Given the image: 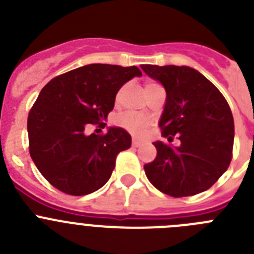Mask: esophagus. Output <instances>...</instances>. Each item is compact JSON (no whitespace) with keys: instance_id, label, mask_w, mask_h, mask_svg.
Listing matches in <instances>:
<instances>
[{"instance_id":"obj_1","label":"esophagus","mask_w":254,"mask_h":254,"mask_svg":"<svg viewBox=\"0 0 254 254\" xmlns=\"http://www.w3.org/2000/svg\"><path fill=\"white\" fill-rule=\"evenodd\" d=\"M132 146L133 147H141L142 146V143H140V142H137V141H132Z\"/></svg>"}]
</instances>
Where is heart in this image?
I'll use <instances>...</instances> for the list:
<instances>
[{
  "label": "heart",
  "mask_w": 254,
  "mask_h": 254,
  "mask_svg": "<svg viewBox=\"0 0 254 254\" xmlns=\"http://www.w3.org/2000/svg\"><path fill=\"white\" fill-rule=\"evenodd\" d=\"M155 86H160V85L150 82V84L146 85V89ZM123 91H125V87H122V89L117 93V103H120L121 99H122ZM117 123L125 129H127L128 132H131V133L133 134V136H136V137H142L143 134L146 133L147 127L150 126V121L147 120L146 117H143L137 113H132V112H127V113H123L122 116L118 117V118H117Z\"/></svg>",
  "instance_id": "1"
}]
</instances>
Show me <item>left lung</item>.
I'll return each mask as SVG.
<instances>
[{
  "label": "left lung",
  "mask_w": 254,
  "mask_h": 254,
  "mask_svg": "<svg viewBox=\"0 0 254 254\" xmlns=\"http://www.w3.org/2000/svg\"><path fill=\"white\" fill-rule=\"evenodd\" d=\"M167 91L159 127L179 146L156 141L158 155L143 169L155 188L172 197L201 193L223 176L233 156L234 120L228 102L216 86L187 66L142 64Z\"/></svg>",
  "instance_id": "8db88e82"
}]
</instances>
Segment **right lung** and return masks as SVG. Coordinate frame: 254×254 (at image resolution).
I'll use <instances>...</instances> for the list:
<instances>
[{"label": "right lung", "mask_w": 254, "mask_h": 254, "mask_svg": "<svg viewBox=\"0 0 254 254\" xmlns=\"http://www.w3.org/2000/svg\"><path fill=\"white\" fill-rule=\"evenodd\" d=\"M142 72L136 66L93 64L52 78L28 116L29 152L42 176L71 196L93 193L108 182L116 158L131 147L120 127L87 136L85 128H104L121 87Z\"/></svg>", "instance_id": "obj_1"}]
</instances>
